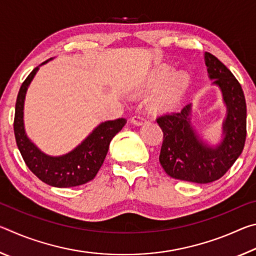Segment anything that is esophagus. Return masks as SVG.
I'll list each match as a JSON object with an SVG mask.
<instances>
[{
  "label": "esophagus",
  "instance_id": "esophagus-1",
  "mask_svg": "<svg viewBox=\"0 0 256 256\" xmlns=\"http://www.w3.org/2000/svg\"><path fill=\"white\" fill-rule=\"evenodd\" d=\"M130 122H131L132 124H134V125H142V124H144L146 122V120L144 118V116H140V115H134V116H132L131 118H130Z\"/></svg>",
  "mask_w": 256,
  "mask_h": 256
}]
</instances>
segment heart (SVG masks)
I'll return each instance as SVG.
<instances>
[{
    "instance_id": "obj_1",
    "label": "heart",
    "mask_w": 256,
    "mask_h": 256,
    "mask_svg": "<svg viewBox=\"0 0 256 256\" xmlns=\"http://www.w3.org/2000/svg\"><path fill=\"white\" fill-rule=\"evenodd\" d=\"M170 74V68H162L157 74L154 76L152 84H160L166 79L167 76ZM188 84V76L184 71H178L174 73L166 84H164L159 92L154 94V98L151 99V106L156 110L160 108L172 107V105L178 102L184 90Z\"/></svg>"
}]
</instances>
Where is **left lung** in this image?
<instances>
[{"instance_id":"1","label":"left lung","mask_w":256,"mask_h":256,"mask_svg":"<svg viewBox=\"0 0 256 256\" xmlns=\"http://www.w3.org/2000/svg\"><path fill=\"white\" fill-rule=\"evenodd\" d=\"M204 60L209 78L222 90L227 107L222 142L210 146L198 138L190 125V104L157 118L164 132L159 154L164 170L172 178L198 184L211 183L226 174L246 140V102L240 84L216 56L206 52Z\"/></svg>"}]
</instances>
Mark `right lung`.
<instances>
[{"instance_id":"obj_1","label":"right lung","mask_w":256,"mask_h":256,"mask_svg":"<svg viewBox=\"0 0 256 256\" xmlns=\"http://www.w3.org/2000/svg\"><path fill=\"white\" fill-rule=\"evenodd\" d=\"M52 60V58H50ZM50 60H45V64ZM38 71V66L30 72L20 86L16 102L14 136L26 164L42 182L54 188H73L86 184L94 178L106 158L112 138L126 124L125 118L107 120L99 124L81 144L71 152L50 157L37 148L29 140L24 125V104L30 82Z\"/></svg>"}]
</instances>
